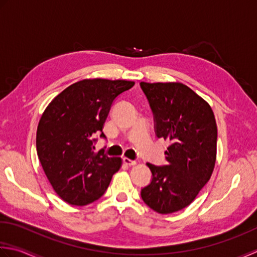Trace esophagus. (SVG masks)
<instances>
[{"label":"esophagus","instance_id":"obj_1","mask_svg":"<svg viewBox=\"0 0 257 257\" xmlns=\"http://www.w3.org/2000/svg\"><path fill=\"white\" fill-rule=\"evenodd\" d=\"M123 163H124L125 165L132 166V165H135V164H136V162L133 161V160H130V159H127V158H123Z\"/></svg>","mask_w":257,"mask_h":257}]
</instances>
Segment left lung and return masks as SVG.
I'll return each instance as SVG.
<instances>
[{
  "mask_svg": "<svg viewBox=\"0 0 257 257\" xmlns=\"http://www.w3.org/2000/svg\"><path fill=\"white\" fill-rule=\"evenodd\" d=\"M154 115L155 134L170 142L166 165L148 163L152 181L141 191L144 203L171 214L195 200L216 161L217 126L206 101L182 83H140Z\"/></svg>",
  "mask_w": 257,
  "mask_h": 257,
  "instance_id": "obj_1",
  "label": "left lung"
}]
</instances>
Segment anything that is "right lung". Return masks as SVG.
<instances>
[{"label": "right lung", "mask_w": 257, "mask_h": 257, "mask_svg": "<svg viewBox=\"0 0 257 257\" xmlns=\"http://www.w3.org/2000/svg\"><path fill=\"white\" fill-rule=\"evenodd\" d=\"M134 82L93 78L66 87L45 108L36 131V151L56 194L71 205L95 202L121 167V158L94 153V136L105 139L103 125L114 99Z\"/></svg>", "instance_id": "obj_1"}]
</instances>
